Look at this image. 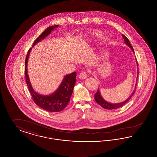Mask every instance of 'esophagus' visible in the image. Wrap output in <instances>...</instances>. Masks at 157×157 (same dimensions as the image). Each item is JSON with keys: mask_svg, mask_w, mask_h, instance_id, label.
<instances>
[{"mask_svg": "<svg viewBox=\"0 0 157 157\" xmlns=\"http://www.w3.org/2000/svg\"><path fill=\"white\" fill-rule=\"evenodd\" d=\"M79 77V78L81 79H86L87 78V73L86 72H85V71L82 72L80 73Z\"/></svg>", "mask_w": 157, "mask_h": 157, "instance_id": "1", "label": "esophagus"}]
</instances>
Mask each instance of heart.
<instances>
[{
	"instance_id": "b5f03b06",
	"label": "heart",
	"mask_w": 157,
	"mask_h": 157,
	"mask_svg": "<svg viewBox=\"0 0 157 157\" xmlns=\"http://www.w3.org/2000/svg\"><path fill=\"white\" fill-rule=\"evenodd\" d=\"M96 36H97L98 37H101V36H102V35H101V33H97V34H96Z\"/></svg>"
}]
</instances>
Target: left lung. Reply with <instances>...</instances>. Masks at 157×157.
Wrapping results in <instances>:
<instances>
[{"label":"left lung","instance_id":"1","mask_svg":"<svg viewBox=\"0 0 157 157\" xmlns=\"http://www.w3.org/2000/svg\"><path fill=\"white\" fill-rule=\"evenodd\" d=\"M122 37L124 38V42L125 43V44L127 46H128L131 49V50L132 51V52L134 53V49L132 48V46L131 45L130 42H129V40H128V39L124 35H122ZM136 62V64H137V67H138V63H137V61ZM138 75H137V78H138ZM136 83H137V79H136V84H135V90H134V92L132 93V94L129 96V97L128 98L127 100H125V101L122 102H121V103H118V104H111V103H109V102H108L107 101H106L105 100H104V99L102 97L101 95V93H100V91L99 90H98L97 93L95 94V101L97 102V103L100 106H101L102 108H104L105 109H118L120 107L122 106L123 105L127 103V102L130 99V98L132 97V96L134 95V94L135 91L136 90Z\"/></svg>","mask_w":157,"mask_h":157}]
</instances>
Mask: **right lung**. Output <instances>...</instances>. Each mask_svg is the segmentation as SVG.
<instances>
[{
  "mask_svg": "<svg viewBox=\"0 0 157 157\" xmlns=\"http://www.w3.org/2000/svg\"><path fill=\"white\" fill-rule=\"evenodd\" d=\"M58 25H55L48 28L35 40L33 46H34L37 43L39 42L44 39H45V37L51 33V32L54 29L58 28ZM31 49L32 48L29 49L26 57L25 74L28 90L33 98V100L34 102L39 107L47 111L60 112L67 106L70 101L76 82V72H74L70 74L65 75L58 89L53 94L49 95H43L37 94L33 89L30 84L27 71V64Z\"/></svg>",
  "mask_w": 157,
  "mask_h": 157,
  "instance_id": "obj_1",
  "label": "right lung"
}]
</instances>
